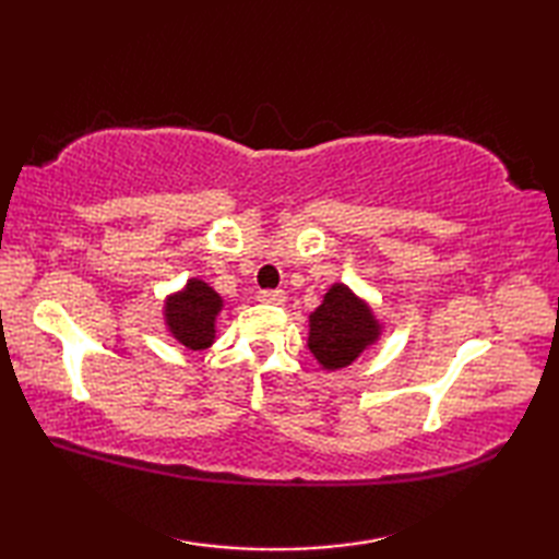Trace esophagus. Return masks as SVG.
<instances>
[{
	"label": "esophagus",
	"mask_w": 559,
	"mask_h": 559,
	"mask_svg": "<svg viewBox=\"0 0 559 559\" xmlns=\"http://www.w3.org/2000/svg\"><path fill=\"white\" fill-rule=\"evenodd\" d=\"M257 298H259V302H264V305H283V302H286V293H283V290H261Z\"/></svg>",
	"instance_id": "obj_1"
}]
</instances>
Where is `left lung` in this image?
Listing matches in <instances>:
<instances>
[{
	"label": "left lung",
	"instance_id": "left-lung-1",
	"mask_svg": "<svg viewBox=\"0 0 559 559\" xmlns=\"http://www.w3.org/2000/svg\"><path fill=\"white\" fill-rule=\"evenodd\" d=\"M379 336H382V324L372 307L358 298L346 283H334L322 305L310 314L307 346L324 370L336 372L358 360Z\"/></svg>",
	"mask_w": 559,
	"mask_h": 559
}]
</instances>
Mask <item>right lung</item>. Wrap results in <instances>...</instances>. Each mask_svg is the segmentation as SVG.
Segmentation results:
<instances>
[{
    "mask_svg": "<svg viewBox=\"0 0 559 559\" xmlns=\"http://www.w3.org/2000/svg\"><path fill=\"white\" fill-rule=\"evenodd\" d=\"M223 298L201 278H189L182 290L165 298L163 319L170 336L189 350H206L216 341Z\"/></svg>",
    "mask_w": 559,
    "mask_h": 559,
    "instance_id": "1",
    "label": "right lung"
}]
</instances>
